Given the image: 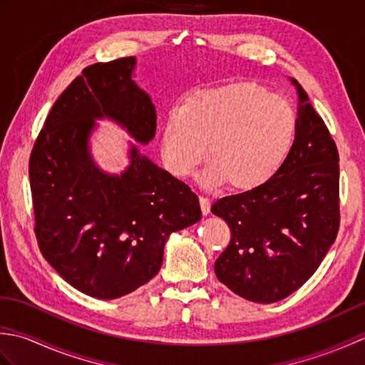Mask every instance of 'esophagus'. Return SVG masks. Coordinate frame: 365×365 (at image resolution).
Here are the masks:
<instances>
[{
	"label": "esophagus",
	"instance_id": "obj_1",
	"mask_svg": "<svg viewBox=\"0 0 365 365\" xmlns=\"http://www.w3.org/2000/svg\"><path fill=\"white\" fill-rule=\"evenodd\" d=\"M199 204H200V210H202V215L210 213V197L200 196L199 197Z\"/></svg>",
	"mask_w": 365,
	"mask_h": 365
}]
</instances>
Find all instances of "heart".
Segmentation results:
<instances>
[{
  "label": "heart",
  "instance_id": "1",
  "mask_svg": "<svg viewBox=\"0 0 365 365\" xmlns=\"http://www.w3.org/2000/svg\"><path fill=\"white\" fill-rule=\"evenodd\" d=\"M297 115L285 98L254 83L197 91L169 111L161 158L170 174L188 177L207 153L205 182L232 190L257 188L282 165L294 139Z\"/></svg>",
  "mask_w": 365,
  "mask_h": 365
}]
</instances>
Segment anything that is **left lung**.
I'll list each match as a JSON object with an SVG mask.
<instances>
[{
	"label": "left lung",
	"mask_w": 365,
	"mask_h": 365,
	"mask_svg": "<svg viewBox=\"0 0 365 365\" xmlns=\"http://www.w3.org/2000/svg\"><path fill=\"white\" fill-rule=\"evenodd\" d=\"M292 83L299 98L297 131L281 168L257 188L212 205L230 227L216 277L263 304L287 298L315 273L340 226L337 145L306 91Z\"/></svg>",
	"instance_id": "left-lung-1"
}]
</instances>
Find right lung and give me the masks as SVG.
I'll list each match as a JSON object with an SVG mask.
<instances>
[{"mask_svg":"<svg viewBox=\"0 0 365 365\" xmlns=\"http://www.w3.org/2000/svg\"><path fill=\"white\" fill-rule=\"evenodd\" d=\"M133 56L88 66L54 102L29 157L34 232L46 262L98 299L131 293L158 273L173 232L200 220L199 199L133 145L120 175L102 173L88 139L110 118L147 144L157 111L131 80Z\"/></svg>","mask_w":365,"mask_h":365,"instance_id":"1","label":"right lung"}]
</instances>
